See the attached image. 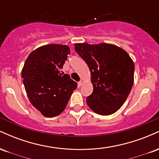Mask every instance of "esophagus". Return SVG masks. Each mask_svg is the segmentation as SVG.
<instances>
[{
	"instance_id": "1",
	"label": "esophagus",
	"mask_w": 159,
	"mask_h": 159,
	"mask_svg": "<svg viewBox=\"0 0 159 159\" xmlns=\"http://www.w3.org/2000/svg\"><path fill=\"white\" fill-rule=\"evenodd\" d=\"M82 84H83V82H82V81H79V82H78V87H80Z\"/></svg>"
}]
</instances>
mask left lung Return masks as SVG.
I'll return each instance as SVG.
<instances>
[{
  "mask_svg": "<svg viewBox=\"0 0 159 159\" xmlns=\"http://www.w3.org/2000/svg\"><path fill=\"white\" fill-rule=\"evenodd\" d=\"M74 45L90 71L93 92L87 97V104L98 114H114L125 102L134 84L132 59L123 48L108 43Z\"/></svg>",
  "mask_w": 159,
  "mask_h": 159,
  "instance_id": "left-lung-1",
  "label": "left lung"
}]
</instances>
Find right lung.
Segmentation results:
<instances>
[{
  "mask_svg": "<svg viewBox=\"0 0 159 159\" xmlns=\"http://www.w3.org/2000/svg\"><path fill=\"white\" fill-rule=\"evenodd\" d=\"M69 54L66 45H43L29 54L21 71L30 103L46 117L63 112L77 88V83L69 75L60 72Z\"/></svg>",
  "mask_w": 159,
  "mask_h": 159,
  "instance_id": "obj_1",
  "label": "right lung"
}]
</instances>
